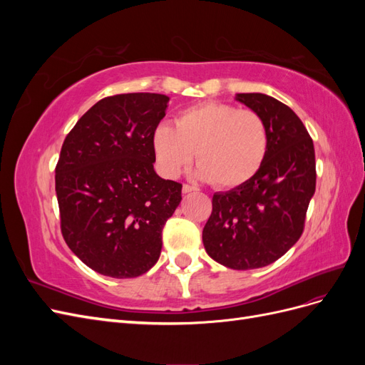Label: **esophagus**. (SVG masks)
<instances>
[{
    "label": "esophagus",
    "instance_id": "esophagus-1",
    "mask_svg": "<svg viewBox=\"0 0 365 365\" xmlns=\"http://www.w3.org/2000/svg\"><path fill=\"white\" fill-rule=\"evenodd\" d=\"M196 190H197L196 187H193L190 184H184L182 185V193H192V192H196Z\"/></svg>",
    "mask_w": 365,
    "mask_h": 365
}]
</instances>
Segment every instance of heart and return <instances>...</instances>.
Segmentation results:
<instances>
[{
    "label": "heart",
    "mask_w": 365,
    "mask_h": 365,
    "mask_svg": "<svg viewBox=\"0 0 365 365\" xmlns=\"http://www.w3.org/2000/svg\"><path fill=\"white\" fill-rule=\"evenodd\" d=\"M268 146V128L256 111L222 102L185 108L175 117V128L161 123L152 134L161 175L175 178L196 157V175L220 189L251 181L267 160Z\"/></svg>",
    "instance_id": "heart-1"
}]
</instances>
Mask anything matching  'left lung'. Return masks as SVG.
<instances>
[{
    "instance_id": "1",
    "label": "left lung",
    "mask_w": 365,
    "mask_h": 365,
    "mask_svg": "<svg viewBox=\"0 0 365 365\" xmlns=\"http://www.w3.org/2000/svg\"><path fill=\"white\" fill-rule=\"evenodd\" d=\"M236 98L263 118L268 155L251 181L213 195L202 242L213 260L245 271L280 259L300 239L317 170L314 141L289 106L260 93Z\"/></svg>"
}]
</instances>
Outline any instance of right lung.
<instances>
[{"label": "right lung", "instance_id": "add662e5", "mask_svg": "<svg viewBox=\"0 0 365 365\" xmlns=\"http://www.w3.org/2000/svg\"><path fill=\"white\" fill-rule=\"evenodd\" d=\"M169 97L129 93L98 101L65 137L56 164L61 231L86 267L114 279L148 272L182 184L153 170L152 134Z\"/></svg>", "mask_w": 365, "mask_h": 365}]
</instances>
